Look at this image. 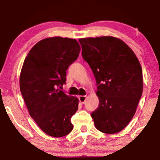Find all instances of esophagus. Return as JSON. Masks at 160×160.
<instances>
[{
	"label": "esophagus",
	"mask_w": 160,
	"mask_h": 160,
	"mask_svg": "<svg viewBox=\"0 0 160 160\" xmlns=\"http://www.w3.org/2000/svg\"><path fill=\"white\" fill-rule=\"evenodd\" d=\"M86 100V96H79V101L81 104H85Z\"/></svg>",
	"instance_id": "34e87169"
}]
</instances>
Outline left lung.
Returning a JSON list of instances; mask_svg holds the SVG:
<instances>
[{"label": "left lung", "instance_id": "1", "mask_svg": "<svg viewBox=\"0 0 160 160\" xmlns=\"http://www.w3.org/2000/svg\"><path fill=\"white\" fill-rule=\"evenodd\" d=\"M82 56L92 70L98 108L91 113L96 128L104 133L120 132L128 125L142 96V68L133 51L113 37L83 38Z\"/></svg>", "mask_w": 160, "mask_h": 160}]
</instances>
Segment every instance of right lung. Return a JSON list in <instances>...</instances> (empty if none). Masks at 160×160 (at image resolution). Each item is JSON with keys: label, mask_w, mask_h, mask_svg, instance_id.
<instances>
[{"label": "right lung", "mask_w": 160, "mask_h": 160, "mask_svg": "<svg viewBox=\"0 0 160 160\" xmlns=\"http://www.w3.org/2000/svg\"><path fill=\"white\" fill-rule=\"evenodd\" d=\"M80 51L75 39L47 38L31 48L22 68L20 88L29 115L50 136L63 137L73 128L70 118L78 99L58 88L66 83V70Z\"/></svg>", "instance_id": "1"}]
</instances>
